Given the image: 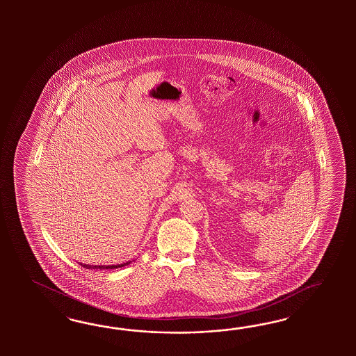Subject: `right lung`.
<instances>
[{
  "instance_id": "add662e5",
  "label": "right lung",
  "mask_w": 356,
  "mask_h": 356,
  "mask_svg": "<svg viewBox=\"0 0 356 356\" xmlns=\"http://www.w3.org/2000/svg\"><path fill=\"white\" fill-rule=\"evenodd\" d=\"M82 265V264H81ZM125 265H128V262L127 264H121V265H108V266H91V265H82L83 268H86V269H118V268H121V266H125Z\"/></svg>"
}]
</instances>
